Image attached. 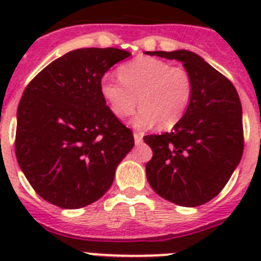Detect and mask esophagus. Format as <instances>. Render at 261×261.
<instances>
[{
    "instance_id": "1",
    "label": "esophagus",
    "mask_w": 261,
    "mask_h": 261,
    "mask_svg": "<svg viewBox=\"0 0 261 261\" xmlns=\"http://www.w3.org/2000/svg\"><path fill=\"white\" fill-rule=\"evenodd\" d=\"M133 137H135V142H136V144H140V142L142 141V135H141V133L135 132V133H133Z\"/></svg>"
}]
</instances>
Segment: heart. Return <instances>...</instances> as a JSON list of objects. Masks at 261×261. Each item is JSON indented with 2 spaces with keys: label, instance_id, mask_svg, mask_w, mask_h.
Listing matches in <instances>:
<instances>
[{
  "label": "heart",
  "instance_id": "1",
  "mask_svg": "<svg viewBox=\"0 0 261 261\" xmlns=\"http://www.w3.org/2000/svg\"><path fill=\"white\" fill-rule=\"evenodd\" d=\"M119 80L105 74L99 82L100 95L117 119L130 116L140 103L135 125L174 128L186 116L192 103L195 82L183 66H171L165 60L141 56L121 65Z\"/></svg>",
  "mask_w": 261,
  "mask_h": 261
}]
</instances>
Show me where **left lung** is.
I'll return each mask as SVG.
<instances>
[{"label":"left lung","instance_id":"1","mask_svg":"<svg viewBox=\"0 0 261 261\" xmlns=\"http://www.w3.org/2000/svg\"><path fill=\"white\" fill-rule=\"evenodd\" d=\"M190 71L195 93L190 110L172 132L145 136L153 150L146 177L161 197L180 206H199L216 197L243 154L242 105L234 85L190 50H156Z\"/></svg>","mask_w":261,"mask_h":261}]
</instances>
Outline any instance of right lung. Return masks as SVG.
<instances>
[{"label":"right lung","instance_id":"add662e5","mask_svg":"<svg viewBox=\"0 0 261 261\" xmlns=\"http://www.w3.org/2000/svg\"><path fill=\"white\" fill-rule=\"evenodd\" d=\"M129 56L117 48L74 49L45 66L23 91L15 155L45 201L64 209L84 208L112 186L135 138L106 106L99 82Z\"/></svg>","mask_w":261,"mask_h":261}]
</instances>
